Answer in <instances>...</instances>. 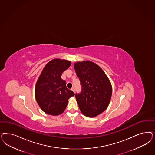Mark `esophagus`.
Instances as JSON below:
<instances>
[{
  "label": "esophagus",
  "instance_id": "esophagus-1",
  "mask_svg": "<svg viewBox=\"0 0 155 155\" xmlns=\"http://www.w3.org/2000/svg\"><path fill=\"white\" fill-rule=\"evenodd\" d=\"M71 90H72L73 92H75V88H74V87H72V88H71Z\"/></svg>",
  "mask_w": 155,
  "mask_h": 155
}]
</instances>
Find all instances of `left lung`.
Returning <instances> with one entry per match:
<instances>
[{"label": "left lung", "mask_w": 155, "mask_h": 155, "mask_svg": "<svg viewBox=\"0 0 155 155\" xmlns=\"http://www.w3.org/2000/svg\"><path fill=\"white\" fill-rule=\"evenodd\" d=\"M74 68L81 85V92L75 95L80 111L85 116L95 117L110 104L112 92L110 82L103 70L92 61L76 62Z\"/></svg>", "instance_id": "1"}]
</instances>
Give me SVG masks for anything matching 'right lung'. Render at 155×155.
Wrapping results in <instances>:
<instances>
[{"label": "right lung", "mask_w": 155, "mask_h": 155, "mask_svg": "<svg viewBox=\"0 0 155 155\" xmlns=\"http://www.w3.org/2000/svg\"><path fill=\"white\" fill-rule=\"evenodd\" d=\"M68 60H51L42 71L35 85V96L40 108L48 115L62 114L68 99L75 94L66 87V81L61 78L62 73L70 65Z\"/></svg>", "instance_id": "1"}]
</instances>
